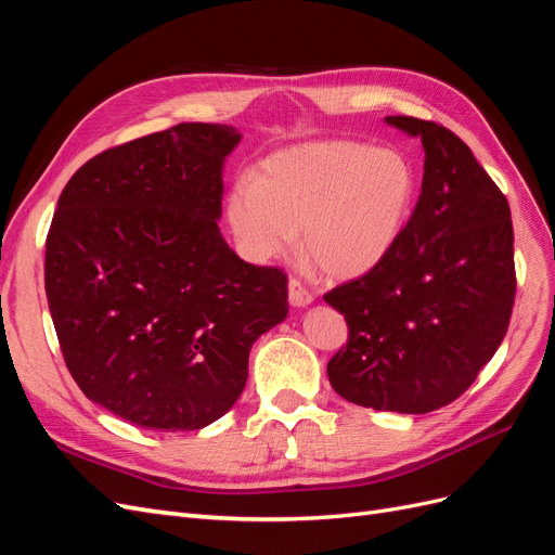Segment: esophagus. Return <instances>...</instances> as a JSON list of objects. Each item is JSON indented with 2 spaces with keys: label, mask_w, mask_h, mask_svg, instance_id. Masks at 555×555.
<instances>
[{
  "label": "esophagus",
  "mask_w": 555,
  "mask_h": 555,
  "mask_svg": "<svg viewBox=\"0 0 555 555\" xmlns=\"http://www.w3.org/2000/svg\"><path fill=\"white\" fill-rule=\"evenodd\" d=\"M312 300H314V294L310 289H306L296 278H292L289 280V304L294 308H306L312 304Z\"/></svg>",
  "instance_id": "esophagus-1"
}]
</instances>
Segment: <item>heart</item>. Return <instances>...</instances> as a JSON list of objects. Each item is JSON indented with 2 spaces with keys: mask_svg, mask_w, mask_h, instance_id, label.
<instances>
[{
  "mask_svg": "<svg viewBox=\"0 0 555 555\" xmlns=\"http://www.w3.org/2000/svg\"><path fill=\"white\" fill-rule=\"evenodd\" d=\"M418 194L405 153L359 141L300 143L268 157L236 182L227 222L245 255L280 259L296 249L331 278L371 273L398 245Z\"/></svg>",
  "mask_w": 555,
  "mask_h": 555,
  "instance_id": "obj_1",
  "label": "heart"
}]
</instances>
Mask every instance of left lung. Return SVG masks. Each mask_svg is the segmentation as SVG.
Instances as JSON below:
<instances>
[{
	"mask_svg": "<svg viewBox=\"0 0 555 555\" xmlns=\"http://www.w3.org/2000/svg\"><path fill=\"white\" fill-rule=\"evenodd\" d=\"M384 120L422 139V194L391 255L324 296L349 328L326 373L357 405L426 414L465 393L505 338L512 212L456 133L408 115Z\"/></svg>",
	"mask_w": 555,
	"mask_h": 555,
	"instance_id": "8db88e82",
	"label": "left lung"
}]
</instances>
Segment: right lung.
<instances>
[{"instance_id":"1","label":"right lung","mask_w":555,"mask_h":555,"mask_svg":"<svg viewBox=\"0 0 555 555\" xmlns=\"http://www.w3.org/2000/svg\"><path fill=\"white\" fill-rule=\"evenodd\" d=\"M241 133L182 122L92 157L46 238V296L72 377L147 430H196L245 389L249 349L289 312L287 275L222 238Z\"/></svg>"}]
</instances>
